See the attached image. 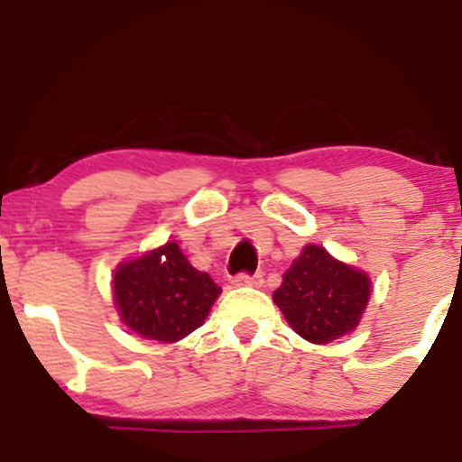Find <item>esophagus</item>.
I'll return each mask as SVG.
<instances>
[{"instance_id":"34e87169","label":"esophagus","mask_w":462,"mask_h":462,"mask_svg":"<svg viewBox=\"0 0 462 462\" xmlns=\"http://www.w3.org/2000/svg\"><path fill=\"white\" fill-rule=\"evenodd\" d=\"M236 286H261L263 284V275L261 273H236L235 280H232Z\"/></svg>"}]
</instances>
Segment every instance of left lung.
Listing matches in <instances>:
<instances>
[{"mask_svg":"<svg viewBox=\"0 0 462 462\" xmlns=\"http://www.w3.org/2000/svg\"><path fill=\"white\" fill-rule=\"evenodd\" d=\"M369 291L367 273L334 261L323 247L306 245L286 269L273 301L301 338L321 346L358 326Z\"/></svg>","mask_w":462,"mask_h":462,"instance_id":"obj_1","label":"left lung"}]
</instances>
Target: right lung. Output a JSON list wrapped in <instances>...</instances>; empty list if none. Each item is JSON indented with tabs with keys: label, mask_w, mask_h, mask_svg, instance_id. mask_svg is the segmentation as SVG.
I'll return each mask as SVG.
<instances>
[{
	"label": "right lung",
	"mask_w": 462,
	"mask_h": 462,
	"mask_svg": "<svg viewBox=\"0 0 462 462\" xmlns=\"http://www.w3.org/2000/svg\"><path fill=\"white\" fill-rule=\"evenodd\" d=\"M121 319L136 334L173 343L204 323L221 289L180 252L178 243L124 263L115 273Z\"/></svg>",
	"instance_id": "1"
}]
</instances>
